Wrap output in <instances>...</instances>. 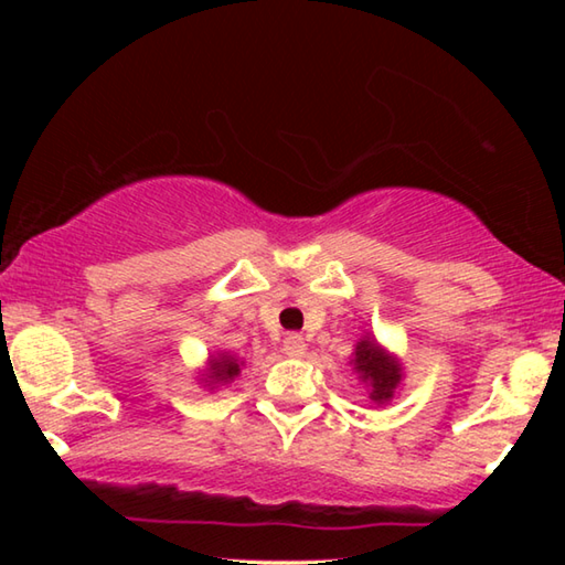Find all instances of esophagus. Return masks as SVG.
<instances>
[{"label": "esophagus", "instance_id": "1", "mask_svg": "<svg viewBox=\"0 0 565 565\" xmlns=\"http://www.w3.org/2000/svg\"><path fill=\"white\" fill-rule=\"evenodd\" d=\"M284 353L289 359H301L306 353V341L299 337V333H291V337L284 339Z\"/></svg>", "mask_w": 565, "mask_h": 565}]
</instances>
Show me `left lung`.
Listing matches in <instances>:
<instances>
[{"instance_id": "1", "label": "left lung", "mask_w": 565, "mask_h": 565, "mask_svg": "<svg viewBox=\"0 0 565 565\" xmlns=\"http://www.w3.org/2000/svg\"><path fill=\"white\" fill-rule=\"evenodd\" d=\"M351 371L363 384L369 394V401L376 406L388 404L391 398L398 394L401 381H404V366L396 353H391L386 347L366 333L356 341L351 351Z\"/></svg>"}]
</instances>
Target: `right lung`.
Returning <instances> with one entry per match:
<instances>
[{
  "label": "right lung",
  "instance_id": "1",
  "mask_svg": "<svg viewBox=\"0 0 565 565\" xmlns=\"http://www.w3.org/2000/svg\"><path fill=\"white\" fill-rule=\"evenodd\" d=\"M244 363L232 351H216V353H209L206 363L202 369H199V376L196 381L202 384V388L209 391H218L222 386H228L232 381L242 374Z\"/></svg>",
  "mask_w": 565,
  "mask_h": 565
}]
</instances>
